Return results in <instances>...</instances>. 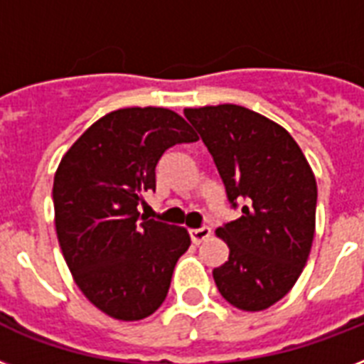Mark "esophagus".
Segmentation results:
<instances>
[{
    "label": "esophagus",
    "mask_w": 364,
    "mask_h": 364,
    "mask_svg": "<svg viewBox=\"0 0 364 364\" xmlns=\"http://www.w3.org/2000/svg\"><path fill=\"white\" fill-rule=\"evenodd\" d=\"M211 230L208 227H202V228H193V230H188V236L193 240V243H200L204 242L205 238H210Z\"/></svg>",
    "instance_id": "obj_1"
}]
</instances>
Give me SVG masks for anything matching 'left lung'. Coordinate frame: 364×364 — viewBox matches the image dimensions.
Listing matches in <instances>:
<instances>
[{"label":"left lung","mask_w":364,"mask_h":364,"mask_svg":"<svg viewBox=\"0 0 364 364\" xmlns=\"http://www.w3.org/2000/svg\"><path fill=\"white\" fill-rule=\"evenodd\" d=\"M215 162L230 208L217 228L230 255L213 270L223 299L243 311L276 304L302 274L316 232L317 185L291 134L242 105L185 109Z\"/></svg>","instance_id":"8db88e82"}]
</instances>
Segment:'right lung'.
<instances>
[{
	"label": "right lung",
	"instance_id": "add662e5",
	"mask_svg": "<svg viewBox=\"0 0 364 364\" xmlns=\"http://www.w3.org/2000/svg\"><path fill=\"white\" fill-rule=\"evenodd\" d=\"M198 137L164 107H126L94 122L54 176L60 247L82 294L121 321L159 310L177 259L191 245L185 228L145 219L137 205L156 187L160 156Z\"/></svg>",
	"mask_w": 364,
	"mask_h": 364
}]
</instances>
